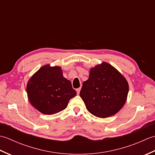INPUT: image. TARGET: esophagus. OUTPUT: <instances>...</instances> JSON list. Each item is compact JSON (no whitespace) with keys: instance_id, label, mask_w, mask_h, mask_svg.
<instances>
[{"instance_id":"1","label":"esophagus","mask_w":155,"mask_h":155,"mask_svg":"<svg viewBox=\"0 0 155 155\" xmlns=\"http://www.w3.org/2000/svg\"><path fill=\"white\" fill-rule=\"evenodd\" d=\"M76 91H77V94H79V93H80V91H81V88H77V89H76Z\"/></svg>"}]
</instances>
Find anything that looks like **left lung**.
I'll return each instance as SVG.
<instances>
[{
    "label": "left lung",
    "mask_w": 155,
    "mask_h": 155,
    "mask_svg": "<svg viewBox=\"0 0 155 155\" xmlns=\"http://www.w3.org/2000/svg\"><path fill=\"white\" fill-rule=\"evenodd\" d=\"M128 93V84L125 78L113 66L104 62L91 69L80 96L89 113L105 118L121 109L126 103Z\"/></svg>",
    "instance_id": "8db88e82"
}]
</instances>
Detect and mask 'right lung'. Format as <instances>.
Instances as JSON below:
<instances>
[{"mask_svg": "<svg viewBox=\"0 0 155 155\" xmlns=\"http://www.w3.org/2000/svg\"><path fill=\"white\" fill-rule=\"evenodd\" d=\"M29 101L45 114H53L67 108L77 92L65 78L60 67L45 65L30 78L27 86Z\"/></svg>", "mask_w": 155, "mask_h": 155, "instance_id": "obj_1", "label": "right lung"}]
</instances>
